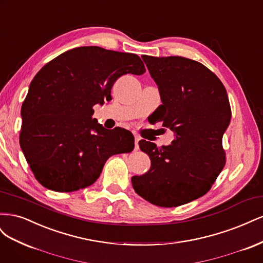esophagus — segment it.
<instances>
[{
	"mask_svg": "<svg viewBox=\"0 0 263 263\" xmlns=\"http://www.w3.org/2000/svg\"><path fill=\"white\" fill-rule=\"evenodd\" d=\"M134 136H135V149L136 150H138L139 149V146H138V142H139V140H140V137L138 136L137 134H134Z\"/></svg>",
	"mask_w": 263,
	"mask_h": 263,
	"instance_id": "34e87169",
	"label": "esophagus"
}]
</instances>
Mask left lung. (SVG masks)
I'll list each match as a JSON object with an SVG mask.
<instances>
[{
  "instance_id": "obj_1",
  "label": "left lung",
  "mask_w": 263,
  "mask_h": 263,
  "mask_svg": "<svg viewBox=\"0 0 263 263\" xmlns=\"http://www.w3.org/2000/svg\"><path fill=\"white\" fill-rule=\"evenodd\" d=\"M160 92L153 121L176 133L171 145L140 140L150 170L132 178L134 190L161 208H176L211 190L226 163L222 135L232 117L224 84L201 62L184 57L142 55Z\"/></svg>"
}]
</instances>
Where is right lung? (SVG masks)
<instances>
[{
  "instance_id": "right-lung-1",
  "label": "right lung",
  "mask_w": 263,
  "mask_h": 263,
  "mask_svg": "<svg viewBox=\"0 0 263 263\" xmlns=\"http://www.w3.org/2000/svg\"><path fill=\"white\" fill-rule=\"evenodd\" d=\"M145 72L137 54L97 46L68 50L38 71L22 105L20 144L43 186L55 192L90 186L110 156L133 151V134L104 128L92 117L93 106L112 100L119 77Z\"/></svg>"
}]
</instances>
